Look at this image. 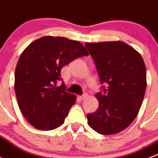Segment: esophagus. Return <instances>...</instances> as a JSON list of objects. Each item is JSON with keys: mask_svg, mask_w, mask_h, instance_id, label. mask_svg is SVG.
<instances>
[{"mask_svg": "<svg viewBox=\"0 0 158 158\" xmlns=\"http://www.w3.org/2000/svg\"><path fill=\"white\" fill-rule=\"evenodd\" d=\"M86 97H87V94H82V95H81V96H79V98L80 100H84L85 98H86Z\"/></svg>", "mask_w": 158, "mask_h": 158, "instance_id": "obj_1", "label": "esophagus"}]
</instances>
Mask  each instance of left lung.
<instances>
[{
    "label": "left lung",
    "mask_w": 158,
    "mask_h": 158,
    "mask_svg": "<svg viewBox=\"0 0 158 158\" xmlns=\"http://www.w3.org/2000/svg\"><path fill=\"white\" fill-rule=\"evenodd\" d=\"M94 61L103 90L96 94L99 106L87 114V123L101 135L127 128L137 116L146 88L143 57L125 42L85 43Z\"/></svg>",
    "instance_id": "left-lung-1"
}]
</instances>
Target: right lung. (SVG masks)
<instances>
[{
    "label": "right lung",
    "instance_id": "obj_1",
    "mask_svg": "<svg viewBox=\"0 0 158 158\" xmlns=\"http://www.w3.org/2000/svg\"><path fill=\"white\" fill-rule=\"evenodd\" d=\"M78 41L45 36L30 44L19 57L15 72V92L26 120L39 130L56 129L64 123L76 100L67 93L60 70L81 56H88Z\"/></svg>",
    "mask_w": 158,
    "mask_h": 158
}]
</instances>
